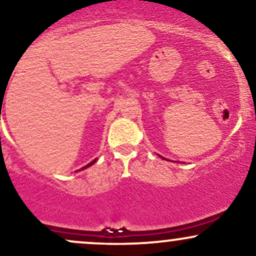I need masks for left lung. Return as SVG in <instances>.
<instances>
[{"mask_svg":"<svg viewBox=\"0 0 256 256\" xmlns=\"http://www.w3.org/2000/svg\"><path fill=\"white\" fill-rule=\"evenodd\" d=\"M164 160H166V158H164Z\"/></svg>","mask_w":256,"mask_h":256,"instance_id":"left-lung-1","label":"left lung"}]
</instances>
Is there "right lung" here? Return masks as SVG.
<instances>
[{"mask_svg":"<svg viewBox=\"0 0 256 256\" xmlns=\"http://www.w3.org/2000/svg\"><path fill=\"white\" fill-rule=\"evenodd\" d=\"M95 161H96V158H95V160H94V161H92L90 163H88V164H87V166H86V167H83L82 169H84V168H87V167H90V166H92V164H94V163H95Z\"/></svg>","mask_w":256,"mask_h":256,"instance_id":"1","label":"right lung"}]
</instances>
